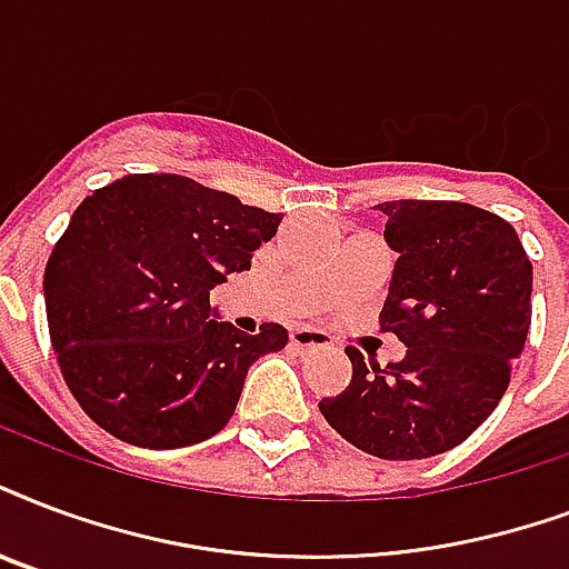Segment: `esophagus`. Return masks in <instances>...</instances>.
Instances as JSON below:
<instances>
[{
	"label": "esophagus",
	"mask_w": 569,
	"mask_h": 569,
	"mask_svg": "<svg viewBox=\"0 0 569 569\" xmlns=\"http://www.w3.org/2000/svg\"><path fill=\"white\" fill-rule=\"evenodd\" d=\"M331 337L316 328H295L292 331V349L295 352H316V349H328Z\"/></svg>",
	"instance_id": "esophagus-1"
}]
</instances>
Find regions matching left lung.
I'll return each mask as SVG.
<instances>
[{"mask_svg":"<svg viewBox=\"0 0 569 569\" xmlns=\"http://www.w3.org/2000/svg\"><path fill=\"white\" fill-rule=\"evenodd\" d=\"M385 241L400 259L379 313L402 361L355 346L349 388L319 402L342 439L379 459L457 448L496 411L531 325V259L505 217L445 199H393Z\"/></svg>","mask_w":569,"mask_h":569,"instance_id":"8db88e82","label":"left lung"}]
</instances>
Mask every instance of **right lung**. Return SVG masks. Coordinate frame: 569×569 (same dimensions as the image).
<instances>
[{"label":"right lung","instance_id":"obj_1","mask_svg":"<svg viewBox=\"0 0 569 569\" xmlns=\"http://www.w3.org/2000/svg\"><path fill=\"white\" fill-rule=\"evenodd\" d=\"M280 214L184 176L142 172L73 211L43 271L64 385L116 439L172 450L227 427L256 358L289 333L217 322L208 292L247 271Z\"/></svg>","mask_w":569,"mask_h":569}]
</instances>
